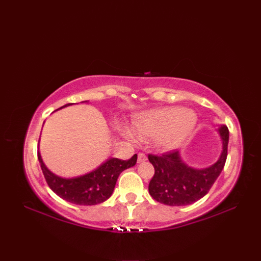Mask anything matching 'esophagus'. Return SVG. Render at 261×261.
<instances>
[{
    "label": "esophagus",
    "mask_w": 261,
    "mask_h": 261,
    "mask_svg": "<svg viewBox=\"0 0 261 261\" xmlns=\"http://www.w3.org/2000/svg\"><path fill=\"white\" fill-rule=\"evenodd\" d=\"M147 160V157H146V154L145 153H139L138 154V163H145Z\"/></svg>",
    "instance_id": "esophagus-1"
}]
</instances>
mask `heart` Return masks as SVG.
<instances>
[{
    "instance_id": "obj_1",
    "label": "heart",
    "mask_w": 261,
    "mask_h": 261,
    "mask_svg": "<svg viewBox=\"0 0 261 261\" xmlns=\"http://www.w3.org/2000/svg\"><path fill=\"white\" fill-rule=\"evenodd\" d=\"M197 123L196 115L184 108H163L141 113L134 119L132 126L138 136L154 138L156 146L163 151L175 150L192 135ZM124 135L131 140L135 136L130 131Z\"/></svg>"
}]
</instances>
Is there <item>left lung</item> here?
I'll use <instances>...</instances> for the list:
<instances>
[{"mask_svg": "<svg viewBox=\"0 0 261 261\" xmlns=\"http://www.w3.org/2000/svg\"><path fill=\"white\" fill-rule=\"evenodd\" d=\"M218 132L222 141V151L219 159L206 168L191 167L182 160L179 151L163 156L149 154L148 159L153 166L154 175L148 190L153 199L169 206H184L206 195L222 171L228 156V127L221 125Z\"/></svg>", "mask_w": 261, "mask_h": 261, "instance_id": "8db88e82", "label": "left lung"}]
</instances>
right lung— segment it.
I'll use <instances>...</instances> for the list:
<instances>
[{"mask_svg":"<svg viewBox=\"0 0 261 261\" xmlns=\"http://www.w3.org/2000/svg\"><path fill=\"white\" fill-rule=\"evenodd\" d=\"M88 103L84 101L82 103ZM74 103H68L60 108H67ZM38 160L40 163L47 184L59 197L76 205H96L107 201L112 195L119 175L122 171L134 167L137 163V154L129 160L109 158L97 168L70 178L60 177L47 168L40 151L38 150Z\"/></svg>","mask_w":261,"mask_h":261,"instance_id":"1","label":"right lung"}]
</instances>
